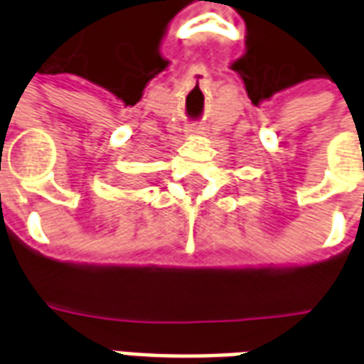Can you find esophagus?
<instances>
[{"label":"esophagus","mask_w":364,"mask_h":364,"mask_svg":"<svg viewBox=\"0 0 364 364\" xmlns=\"http://www.w3.org/2000/svg\"><path fill=\"white\" fill-rule=\"evenodd\" d=\"M191 134L198 136V134H200V130H198V128H197V130H191Z\"/></svg>","instance_id":"34e87169"}]
</instances>
